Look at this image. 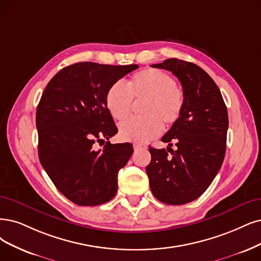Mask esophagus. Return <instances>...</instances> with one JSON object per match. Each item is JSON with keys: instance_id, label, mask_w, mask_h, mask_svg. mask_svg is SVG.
I'll use <instances>...</instances> for the list:
<instances>
[{"instance_id": "1", "label": "esophagus", "mask_w": 261, "mask_h": 261, "mask_svg": "<svg viewBox=\"0 0 261 261\" xmlns=\"http://www.w3.org/2000/svg\"><path fill=\"white\" fill-rule=\"evenodd\" d=\"M133 148L136 149V150H139V149H147V146L144 145V144L134 143V144H133Z\"/></svg>"}]
</instances>
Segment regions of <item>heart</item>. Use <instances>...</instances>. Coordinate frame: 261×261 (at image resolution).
Segmentation results:
<instances>
[{
    "mask_svg": "<svg viewBox=\"0 0 261 261\" xmlns=\"http://www.w3.org/2000/svg\"><path fill=\"white\" fill-rule=\"evenodd\" d=\"M127 86L128 89L121 82H116L106 93V106L117 120L128 117L133 100L145 101L141 109L144 117L130 118L119 124L121 140L137 143L149 141L161 133L162 123L170 127L179 118L184 93L171 75L146 69L134 75Z\"/></svg>",
    "mask_w": 261,
    "mask_h": 261,
    "instance_id": "obj_1",
    "label": "heart"
}]
</instances>
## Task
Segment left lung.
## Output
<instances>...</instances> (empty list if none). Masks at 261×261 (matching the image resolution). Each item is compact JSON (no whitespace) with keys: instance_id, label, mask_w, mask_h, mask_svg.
<instances>
[{"instance_id":"8db88e82","label":"left lung","mask_w":261,"mask_h":261,"mask_svg":"<svg viewBox=\"0 0 261 261\" xmlns=\"http://www.w3.org/2000/svg\"><path fill=\"white\" fill-rule=\"evenodd\" d=\"M151 66L177 77L184 106L177 121L161 139L169 143L168 148L149 146L151 160L146 173L150 190L163 203L186 204L203 194L223 165L229 125L227 108L215 82L197 64L172 58ZM173 142L175 151L170 148Z\"/></svg>"}]
</instances>
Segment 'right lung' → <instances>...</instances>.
I'll use <instances>...</instances> for the list:
<instances>
[{"instance_id":"right-lung-1","label":"right lung","mask_w":261,"mask_h":261,"mask_svg":"<svg viewBox=\"0 0 261 261\" xmlns=\"http://www.w3.org/2000/svg\"><path fill=\"white\" fill-rule=\"evenodd\" d=\"M138 64L79 62L65 66L48 83L36 110L38 157L57 189L82 206L105 203L117 192V176L127 165L130 143L110 140L118 132L106 106L110 87Z\"/></svg>"}]
</instances>
